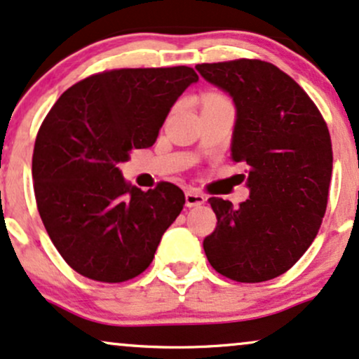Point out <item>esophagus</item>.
<instances>
[{"mask_svg": "<svg viewBox=\"0 0 359 359\" xmlns=\"http://www.w3.org/2000/svg\"><path fill=\"white\" fill-rule=\"evenodd\" d=\"M204 202H205V196L196 191V189H189V191L185 192V204H187V207L201 205L204 204Z\"/></svg>", "mask_w": 359, "mask_h": 359, "instance_id": "obj_1", "label": "esophagus"}]
</instances>
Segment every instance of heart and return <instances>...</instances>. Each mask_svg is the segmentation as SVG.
I'll list each match as a JSON object with an SVG mask.
<instances>
[{"label": "heart", "instance_id": "b5f03b06", "mask_svg": "<svg viewBox=\"0 0 359 359\" xmlns=\"http://www.w3.org/2000/svg\"><path fill=\"white\" fill-rule=\"evenodd\" d=\"M221 102H229V100L221 93H205L204 95V103H221Z\"/></svg>", "mask_w": 359, "mask_h": 359}]
</instances>
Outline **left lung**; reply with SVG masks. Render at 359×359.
<instances>
[{
	"instance_id": "obj_1",
	"label": "left lung",
	"mask_w": 359,
	"mask_h": 359,
	"mask_svg": "<svg viewBox=\"0 0 359 359\" xmlns=\"http://www.w3.org/2000/svg\"><path fill=\"white\" fill-rule=\"evenodd\" d=\"M196 68L236 103L232 161L248 165L250 191L239 207L209 198L217 226L204 239L205 256L237 283L274 279L299 261L321 227L330 130L309 95L273 63L241 58Z\"/></svg>"
}]
</instances>
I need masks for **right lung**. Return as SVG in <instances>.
Instances as JSON below:
<instances>
[{
  "label": "right lung",
  "instance_id": "right-lung-1",
  "mask_svg": "<svg viewBox=\"0 0 359 359\" xmlns=\"http://www.w3.org/2000/svg\"><path fill=\"white\" fill-rule=\"evenodd\" d=\"M198 76L191 67L118 68L86 76L43 120L33 150L36 207L68 266L100 283L137 278L184 209L170 182L128 185L118 163L157 140L177 98Z\"/></svg>",
  "mask_w": 359,
  "mask_h": 359
}]
</instances>
